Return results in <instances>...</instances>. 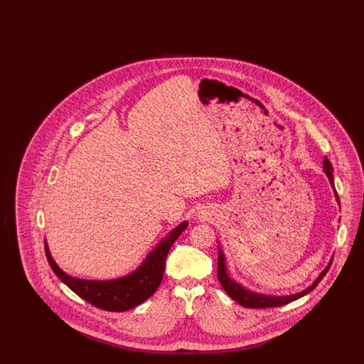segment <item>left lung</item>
I'll return each mask as SVG.
<instances>
[{
	"label": "left lung",
	"mask_w": 364,
	"mask_h": 364,
	"mask_svg": "<svg viewBox=\"0 0 364 364\" xmlns=\"http://www.w3.org/2000/svg\"><path fill=\"white\" fill-rule=\"evenodd\" d=\"M323 171H325L326 176L329 177L330 184H331V187L334 190L336 199H337V202L340 205V199H338L337 191L334 188L333 166H331V164H330L328 158H325V161H323ZM331 262H333V259L330 260L329 264L319 274V277L314 281L311 287H309L307 289H304L300 294H291V296H266V294H254V292L247 291L245 288H242L240 284H237L236 281H233L232 278L228 276V273H226L225 257H224L221 248H218V267H217V273H218V279H220L223 288L225 289L226 294H229L235 301H237L242 307H245V309H272V307L285 306V304H288L291 301H294V300L303 297L304 294H310L312 289L321 282V279L326 276V273L329 272L330 266H331Z\"/></svg>",
	"instance_id": "obj_1"
}]
</instances>
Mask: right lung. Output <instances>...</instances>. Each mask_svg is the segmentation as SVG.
Wrapping results in <instances>:
<instances>
[{
  "instance_id": "add662e5",
  "label": "right lung",
  "mask_w": 364,
  "mask_h": 364,
  "mask_svg": "<svg viewBox=\"0 0 364 364\" xmlns=\"http://www.w3.org/2000/svg\"><path fill=\"white\" fill-rule=\"evenodd\" d=\"M187 225L188 223L184 221L176 226L169 236L156 245L134 273L117 279L91 281L70 277L55 264L46 242L45 252L54 274L77 296L105 311H128L154 294L164 277L168 252Z\"/></svg>"
}]
</instances>
